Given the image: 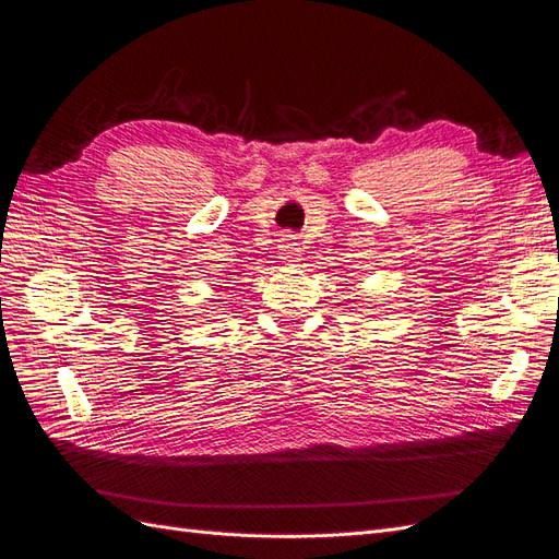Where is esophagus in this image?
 I'll use <instances>...</instances> for the list:
<instances>
[{
    "mask_svg": "<svg viewBox=\"0 0 559 559\" xmlns=\"http://www.w3.org/2000/svg\"><path fill=\"white\" fill-rule=\"evenodd\" d=\"M278 250H281V260H285V262H295L299 258V243L295 241V236H290V234H285L281 238Z\"/></svg>",
    "mask_w": 559,
    "mask_h": 559,
    "instance_id": "esophagus-1",
    "label": "esophagus"
}]
</instances>
